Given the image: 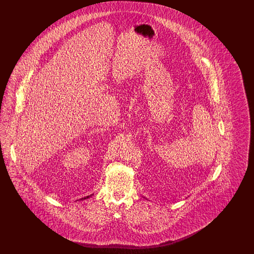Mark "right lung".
Masks as SVG:
<instances>
[{"label":"right lung","instance_id":"add662e5","mask_svg":"<svg viewBox=\"0 0 254 254\" xmlns=\"http://www.w3.org/2000/svg\"><path fill=\"white\" fill-rule=\"evenodd\" d=\"M93 194H91V195H88V196H86V197H84V198H81V199H79V200H77V201H82V200H85V199H88L89 197H91Z\"/></svg>","mask_w":254,"mask_h":254}]
</instances>
